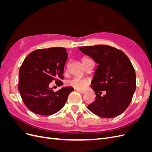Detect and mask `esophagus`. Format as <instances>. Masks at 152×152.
<instances>
[{
	"label": "esophagus",
	"instance_id": "esophagus-1",
	"mask_svg": "<svg viewBox=\"0 0 152 152\" xmlns=\"http://www.w3.org/2000/svg\"><path fill=\"white\" fill-rule=\"evenodd\" d=\"M78 92H79V93H81V94H85L86 93V91H84L78 90Z\"/></svg>",
	"mask_w": 152,
	"mask_h": 152
}]
</instances>
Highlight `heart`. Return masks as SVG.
Listing matches in <instances>:
<instances>
[{
  "instance_id": "heart-1",
  "label": "heart",
  "mask_w": 152,
  "mask_h": 152,
  "mask_svg": "<svg viewBox=\"0 0 152 152\" xmlns=\"http://www.w3.org/2000/svg\"><path fill=\"white\" fill-rule=\"evenodd\" d=\"M90 60L88 58H82L81 61L84 66H85L86 63ZM67 84L68 86L74 87L75 89L78 90H85L87 87L91 84V80L88 78H80V77H75L73 79L68 80Z\"/></svg>"
}]
</instances>
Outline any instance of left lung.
I'll list each match as a JSON object with an SVG mask.
<instances>
[{
	"label": "left lung",
	"instance_id": "left-lung-1",
	"mask_svg": "<svg viewBox=\"0 0 152 152\" xmlns=\"http://www.w3.org/2000/svg\"><path fill=\"white\" fill-rule=\"evenodd\" d=\"M98 64L91 88L96 100L88 108L96 115L113 118L122 114L131 103L136 88V73L126 54L108 45L79 48ZM103 91L105 94L103 96Z\"/></svg>",
	"mask_w": 152,
	"mask_h": 152
}]
</instances>
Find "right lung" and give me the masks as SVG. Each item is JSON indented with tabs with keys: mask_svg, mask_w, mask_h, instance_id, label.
Listing matches in <instances>:
<instances>
[{
	"mask_svg": "<svg viewBox=\"0 0 152 152\" xmlns=\"http://www.w3.org/2000/svg\"><path fill=\"white\" fill-rule=\"evenodd\" d=\"M67 58L66 49L61 47L37 49L25 58L20 68L18 89L30 111L50 115L65 104L73 87H65L54 92L49 86L53 81L58 86L63 85L61 80Z\"/></svg>",
	"mask_w": 152,
	"mask_h": 152,
	"instance_id": "add662e5",
	"label": "right lung"
}]
</instances>
